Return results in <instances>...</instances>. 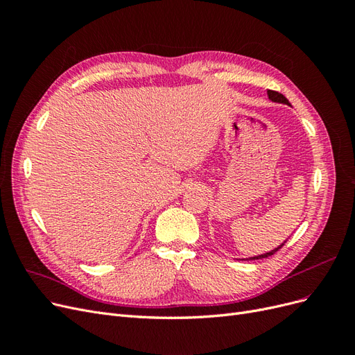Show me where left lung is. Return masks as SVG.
Wrapping results in <instances>:
<instances>
[{"instance_id": "1", "label": "left lung", "mask_w": 355, "mask_h": 355, "mask_svg": "<svg viewBox=\"0 0 355 355\" xmlns=\"http://www.w3.org/2000/svg\"><path fill=\"white\" fill-rule=\"evenodd\" d=\"M268 99L270 101H272V102H277V103H284V105H290V102L284 98V96L282 94V93H278V92H274V90H268ZM286 243V241H284ZM284 243L283 244H280L278 247H275V249H272L271 252H266V253H262V254H259V256H252V257H247V261H254V259H263V257H270V256H272L275 252H278L282 249V247L284 245Z\"/></svg>"}]
</instances>
